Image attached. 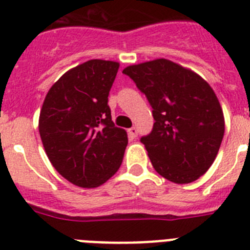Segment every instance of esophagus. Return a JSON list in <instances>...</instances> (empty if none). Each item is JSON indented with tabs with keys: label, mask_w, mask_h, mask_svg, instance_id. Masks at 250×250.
<instances>
[{
	"label": "esophagus",
	"mask_w": 250,
	"mask_h": 250,
	"mask_svg": "<svg viewBox=\"0 0 250 250\" xmlns=\"http://www.w3.org/2000/svg\"><path fill=\"white\" fill-rule=\"evenodd\" d=\"M127 132H129V136L131 139H135L136 136H138V129H136L135 126L130 127V129L127 130Z\"/></svg>",
	"instance_id": "esophagus-1"
}]
</instances>
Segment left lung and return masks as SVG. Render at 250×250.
Returning <instances> with one entry per match:
<instances>
[{
	"instance_id": "1",
	"label": "left lung",
	"mask_w": 250,
	"mask_h": 250,
	"mask_svg": "<svg viewBox=\"0 0 250 250\" xmlns=\"http://www.w3.org/2000/svg\"><path fill=\"white\" fill-rule=\"evenodd\" d=\"M146 95L154 127L141 138L156 173L176 184L195 182L215 160L225 121L210 85L190 68L156 59L123 70Z\"/></svg>"
}]
</instances>
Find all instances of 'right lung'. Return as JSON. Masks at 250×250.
Wrapping results in <instances>:
<instances>
[{
	"label": "right lung",
	"instance_id": "right-lung-1",
	"mask_svg": "<svg viewBox=\"0 0 250 250\" xmlns=\"http://www.w3.org/2000/svg\"><path fill=\"white\" fill-rule=\"evenodd\" d=\"M120 63L89 60L51 86L40 111L39 131L48 160L80 188H98L123 163L127 134L111 120L107 96Z\"/></svg>",
	"mask_w": 250,
	"mask_h": 250
}]
</instances>
